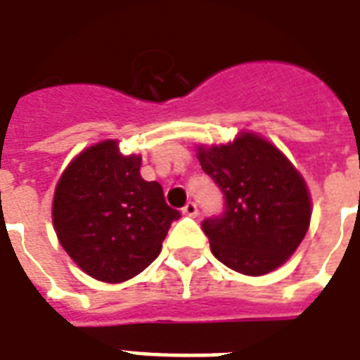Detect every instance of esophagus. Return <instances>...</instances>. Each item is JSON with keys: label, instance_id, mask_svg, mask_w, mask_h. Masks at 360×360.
Here are the masks:
<instances>
[{"label": "esophagus", "instance_id": "34e87169", "mask_svg": "<svg viewBox=\"0 0 360 360\" xmlns=\"http://www.w3.org/2000/svg\"><path fill=\"white\" fill-rule=\"evenodd\" d=\"M182 212L186 216H190V218H195V216H197V205L193 201H188V202H186V207L182 209Z\"/></svg>", "mask_w": 360, "mask_h": 360}]
</instances>
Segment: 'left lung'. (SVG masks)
Returning a JSON list of instances; mask_svg holds the SVG:
<instances>
[{"label":"left lung","instance_id":"1","mask_svg":"<svg viewBox=\"0 0 360 360\" xmlns=\"http://www.w3.org/2000/svg\"><path fill=\"white\" fill-rule=\"evenodd\" d=\"M197 159L226 199L224 212L201 224L212 254L224 266L252 277L283 266L311 220L302 174L252 132H241L231 144L199 146Z\"/></svg>","mask_w":360,"mask_h":360}]
</instances>
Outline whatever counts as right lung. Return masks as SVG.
Listing matches in <instances>:
<instances>
[{
  "instance_id": "add662e5",
  "label": "right lung",
  "mask_w": 360,
  "mask_h": 360,
  "mask_svg": "<svg viewBox=\"0 0 360 360\" xmlns=\"http://www.w3.org/2000/svg\"><path fill=\"white\" fill-rule=\"evenodd\" d=\"M140 155H121L115 140H104L81 151L56 184L58 241L96 281L123 283L144 271L180 218L161 184L140 176Z\"/></svg>"
}]
</instances>
